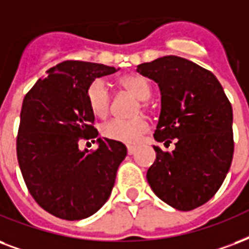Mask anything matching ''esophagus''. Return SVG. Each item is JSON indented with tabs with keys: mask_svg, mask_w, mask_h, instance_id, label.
Segmentation results:
<instances>
[{
	"mask_svg": "<svg viewBox=\"0 0 249 249\" xmlns=\"http://www.w3.org/2000/svg\"><path fill=\"white\" fill-rule=\"evenodd\" d=\"M136 153V147H133V146H128V154L133 155Z\"/></svg>",
	"mask_w": 249,
	"mask_h": 249,
	"instance_id": "esophagus-1",
	"label": "esophagus"
}]
</instances>
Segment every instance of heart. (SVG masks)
<instances>
[{
	"label": "heart",
	"instance_id": "obj_1",
	"mask_svg": "<svg viewBox=\"0 0 249 249\" xmlns=\"http://www.w3.org/2000/svg\"><path fill=\"white\" fill-rule=\"evenodd\" d=\"M120 86L125 91L134 95L138 100L146 102L151 96V86L149 81L141 75H126L120 79ZM89 107L95 116L106 117L111 108V92L107 83L103 79H94L89 85L86 91ZM145 107V106H143ZM149 130V123L143 117H137L133 120H120L115 119L106 123L102 126L103 137L112 141L121 142L126 145H134L140 141L143 133Z\"/></svg>",
	"mask_w": 249,
	"mask_h": 249
}]
</instances>
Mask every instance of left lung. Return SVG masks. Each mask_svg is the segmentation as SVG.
Returning <instances> with one entry per match:
<instances>
[{
    "instance_id": "left-lung-1",
    "label": "left lung",
    "mask_w": 249,
    "mask_h": 249,
    "mask_svg": "<svg viewBox=\"0 0 249 249\" xmlns=\"http://www.w3.org/2000/svg\"><path fill=\"white\" fill-rule=\"evenodd\" d=\"M158 83L160 115L154 146L157 158L146 179L153 192L172 208L189 212L217 193L234 155L232 107L212 71L178 56H164L137 66Z\"/></svg>"
}]
</instances>
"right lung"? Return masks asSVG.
<instances>
[{
  "label": "right lung",
  "mask_w": 249,
  "mask_h": 249,
  "mask_svg": "<svg viewBox=\"0 0 249 249\" xmlns=\"http://www.w3.org/2000/svg\"><path fill=\"white\" fill-rule=\"evenodd\" d=\"M117 70L95 62H61L24 96L18 163L31 196L54 217L85 219L111 196L117 168L126 157L125 145L98 138V149L89 151L79 149L78 142L98 137L87 87Z\"/></svg>",
  "instance_id": "1"
}]
</instances>
